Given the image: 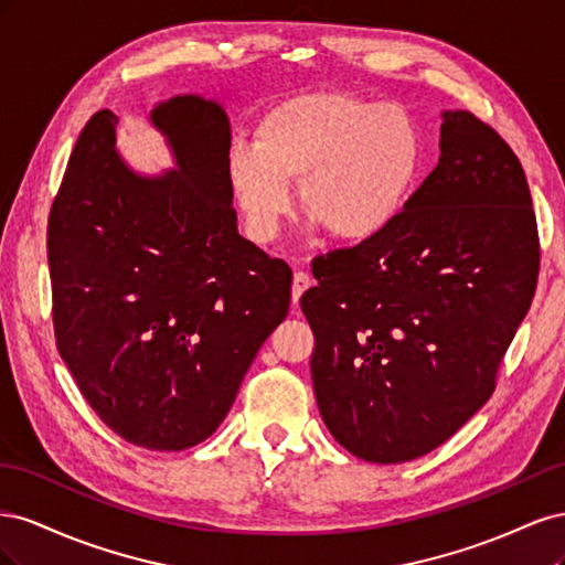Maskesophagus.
I'll use <instances>...</instances> for the list:
<instances>
[{
	"label": "esophagus",
	"instance_id": "esophagus-1",
	"mask_svg": "<svg viewBox=\"0 0 565 565\" xmlns=\"http://www.w3.org/2000/svg\"><path fill=\"white\" fill-rule=\"evenodd\" d=\"M311 287V276L306 270H297L292 280V303H299L301 295Z\"/></svg>",
	"mask_w": 565,
	"mask_h": 565
}]
</instances>
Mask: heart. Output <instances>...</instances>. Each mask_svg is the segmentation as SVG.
Returning a JSON list of instances; mask_svg holds the SVG:
<instances>
[{"label": "heart", "mask_w": 565, "mask_h": 565, "mask_svg": "<svg viewBox=\"0 0 565 565\" xmlns=\"http://www.w3.org/2000/svg\"><path fill=\"white\" fill-rule=\"evenodd\" d=\"M424 164V141L407 110L347 92H311L270 108L256 150H233L228 169L252 241L273 243L292 212L341 243H367L405 212Z\"/></svg>", "instance_id": "obj_1"}]
</instances>
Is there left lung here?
Segmentation results:
<instances>
[{
	"label": "left lung",
	"instance_id": "left-lung-1",
	"mask_svg": "<svg viewBox=\"0 0 565 565\" xmlns=\"http://www.w3.org/2000/svg\"><path fill=\"white\" fill-rule=\"evenodd\" d=\"M440 117L438 164L396 224L320 256L299 301L322 422L377 465L431 452L486 405L537 285L514 150L469 110Z\"/></svg>",
	"mask_w": 565,
	"mask_h": 565
}]
</instances>
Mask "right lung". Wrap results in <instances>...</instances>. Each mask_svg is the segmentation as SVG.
<instances>
[{
  "mask_svg": "<svg viewBox=\"0 0 565 565\" xmlns=\"http://www.w3.org/2000/svg\"><path fill=\"white\" fill-rule=\"evenodd\" d=\"M177 169L134 172L117 117L82 129L51 204L46 254L58 353L125 440L177 452L210 438L289 309L292 270L237 233L231 125L216 100L150 110Z\"/></svg>",
  "mask_w": 565,
  "mask_h": 565,
  "instance_id": "obj_1",
  "label": "right lung"
}]
</instances>
